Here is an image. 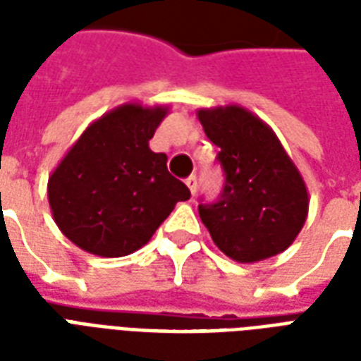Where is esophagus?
<instances>
[{
    "instance_id": "34e87169",
    "label": "esophagus",
    "mask_w": 361,
    "mask_h": 361,
    "mask_svg": "<svg viewBox=\"0 0 361 361\" xmlns=\"http://www.w3.org/2000/svg\"><path fill=\"white\" fill-rule=\"evenodd\" d=\"M185 183H188L189 191H191V195H195L197 191V178L195 176H189L188 180H185Z\"/></svg>"
}]
</instances>
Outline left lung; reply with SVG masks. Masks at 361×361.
Wrapping results in <instances>:
<instances>
[{"mask_svg": "<svg viewBox=\"0 0 361 361\" xmlns=\"http://www.w3.org/2000/svg\"><path fill=\"white\" fill-rule=\"evenodd\" d=\"M197 118L220 147L224 189L199 204L212 242L238 263H257L288 250L307 219L302 173L271 127L238 104L201 108Z\"/></svg>", "mask_w": 361, "mask_h": 361, "instance_id": "8db88e82", "label": "left lung"}]
</instances>
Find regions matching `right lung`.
Returning <instances> with one entry per match:
<instances>
[{"mask_svg": "<svg viewBox=\"0 0 361 361\" xmlns=\"http://www.w3.org/2000/svg\"><path fill=\"white\" fill-rule=\"evenodd\" d=\"M168 106L121 104L92 121L48 180V201L67 240L98 257L141 250L188 185L168 172L149 141Z\"/></svg>", "mask_w": 361, "mask_h": 361, "instance_id": "right-lung-1", "label": "right lung"}]
</instances>
